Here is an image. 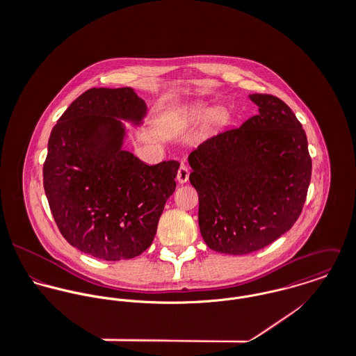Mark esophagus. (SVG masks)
Returning a JSON list of instances; mask_svg holds the SVG:
<instances>
[{"mask_svg":"<svg viewBox=\"0 0 356 356\" xmlns=\"http://www.w3.org/2000/svg\"><path fill=\"white\" fill-rule=\"evenodd\" d=\"M189 174H191L189 167H188L186 164H181V167H179V170H178V174H177V179H178V182H179V184H185V182H188V179H189Z\"/></svg>","mask_w":356,"mask_h":356,"instance_id":"1","label":"esophagus"}]
</instances>
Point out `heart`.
<instances>
[{"label": "heart", "mask_w": 356, "mask_h": 356, "mask_svg": "<svg viewBox=\"0 0 356 356\" xmlns=\"http://www.w3.org/2000/svg\"><path fill=\"white\" fill-rule=\"evenodd\" d=\"M204 116H212V115H215V111L213 109H205L203 112Z\"/></svg>", "instance_id": "heart-1"}]
</instances>
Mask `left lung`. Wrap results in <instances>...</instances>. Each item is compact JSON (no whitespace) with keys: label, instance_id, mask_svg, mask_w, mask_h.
<instances>
[{"label":"left lung","instance_id":"8db88e82","mask_svg":"<svg viewBox=\"0 0 356 356\" xmlns=\"http://www.w3.org/2000/svg\"><path fill=\"white\" fill-rule=\"evenodd\" d=\"M259 112L189 154L205 244L220 254L259 251L298 220L311 181L305 130L278 97L250 95Z\"/></svg>","mask_w":356,"mask_h":356}]
</instances>
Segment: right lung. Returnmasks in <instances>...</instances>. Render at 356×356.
<instances>
[{"mask_svg": "<svg viewBox=\"0 0 356 356\" xmlns=\"http://www.w3.org/2000/svg\"><path fill=\"white\" fill-rule=\"evenodd\" d=\"M147 104L133 89H90L57 120L44 188L63 237L102 260L131 259L152 244L175 191L179 163L149 165L123 149L127 129L144 124Z\"/></svg>", "mask_w": 356, "mask_h": 356, "instance_id": "1", "label": "right lung"}]
</instances>
